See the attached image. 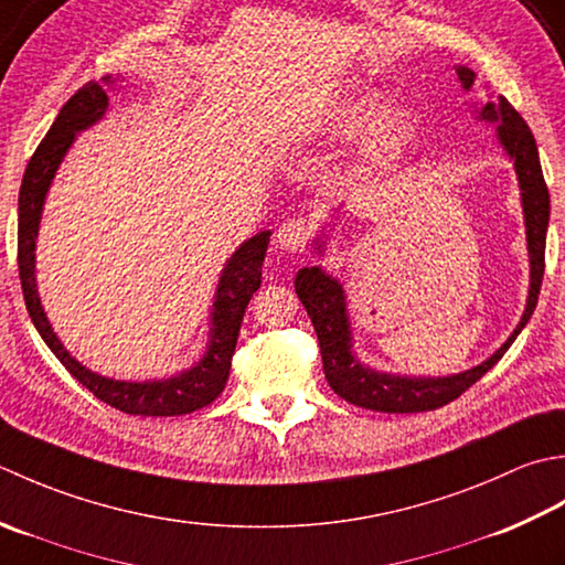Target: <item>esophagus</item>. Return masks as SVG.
Wrapping results in <instances>:
<instances>
[{
  "label": "esophagus",
  "instance_id": "esophagus-1",
  "mask_svg": "<svg viewBox=\"0 0 565 565\" xmlns=\"http://www.w3.org/2000/svg\"><path fill=\"white\" fill-rule=\"evenodd\" d=\"M309 238H312V226H309L307 218L292 216L278 228V234H275V244H278L282 250L297 253L307 248Z\"/></svg>",
  "mask_w": 565,
  "mask_h": 565
}]
</instances>
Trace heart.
<instances>
[{
	"instance_id": "heart-1",
	"label": "heart",
	"mask_w": 565,
	"mask_h": 565,
	"mask_svg": "<svg viewBox=\"0 0 565 565\" xmlns=\"http://www.w3.org/2000/svg\"><path fill=\"white\" fill-rule=\"evenodd\" d=\"M371 117V107H367L365 99H347L341 102L339 107H331V111L324 117V129L331 134H351V131H359L361 126ZM407 131V124L402 119L390 121L385 126L383 136H380V143H377V151L383 153L387 148H393L402 136Z\"/></svg>"
}]
</instances>
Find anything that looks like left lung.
I'll return each mask as SVG.
<instances>
[{
	"instance_id": "8db88e82",
	"label": "left lung",
	"mask_w": 565,
	"mask_h": 565,
	"mask_svg": "<svg viewBox=\"0 0 565 565\" xmlns=\"http://www.w3.org/2000/svg\"><path fill=\"white\" fill-rule=\"evenodd\" d=\"M458 77L463 87L468 89L473 85L476 73L470 67H458ZM480 119L498 121V134L502 146L514 160L516 178H520L522 188V204H524V218H526V241H529V258H532V290H529L526 312L514 329L508 343L492 353L486 363L470 367L466 373H458L451 377H399V375H385L375 373L371 367H363L351 355V331H349V317H347V302H343L341 285L329 278L321 268H302L295 278L297 297L302 299L309 319H312L319 349H321V363H324L327 383L333 393L343 397L355 407H365L373 412H387V414H407V412H429L439 409L448 402H454L466 393L470 385L486 375L490 367L498 363L516 333L524 329L529 317L534 315L536 299L541 292V280H544V266H546V228H548V188L541 172L539 151L532 131H529L526 121L520 117L508 99L488 102L480 111Z\"/></svg>"
}]
</instances>
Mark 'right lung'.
I'll use <instances>...</instances> for the list:
<instances>
[{
  "mask_svg": "<svg viewBox=\"0 0 565 565\" xmlns=\"http://www.w3.org/2000/svg\"><path fill=\"white\" fill-rule=\"evenodd\" d=\"M105 83H114L107 75L102 77ZM107 109V92L99 83H87L79 87L75 95L65 102L57 119L39 143L36 153L31 156L24 180L19 190V238H17V260H19V280L29 317L33 327L39 329L41 339L49 343L67 373L79 380L97 399L107 402L109 407L121 409L126 414H141V417H175V414H190L202 409L222 395V390L232 371V359L236 351V339L244 321L246 307L253 292L260 287V266L266 258L270 232H260L241 246L228 266L224 268L222 280H218L214 319H212V343L204 359L192 367L170 380H158V383H121V380H109L97 373L87 371L79 365L71 353L57 341L49 319L41 309V299L36 292V278H33V246H36L39 218L43 210L45 192H49L51 180L57 166L71 148L75 131L87 129L95 124Z\"/></svg>",
  "mask_w": 565,
  "mask_h": 565,
  "instance_id": "obj_1",
  "label": "right lung"
}]
</instances>
